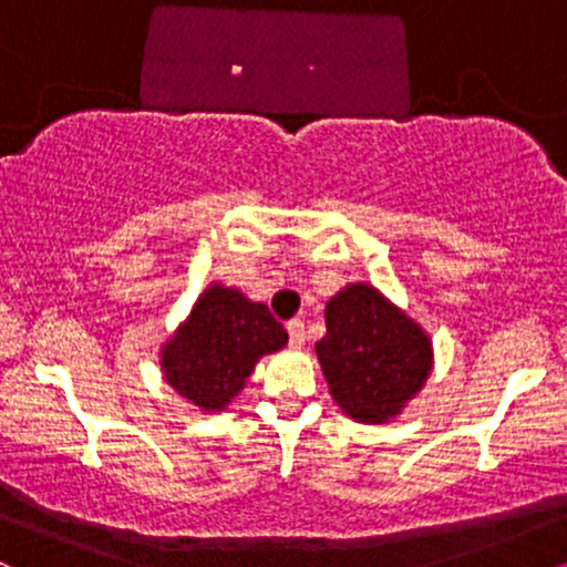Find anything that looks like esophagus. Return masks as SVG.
Returning a JSON list of instances; mask_svg holds the SVG:
<instances>
[{
	"label": "esophagus",
	"instance_id": "obj_1",
	"mask_svg": "<svg viewBox=\"0 0 567 567\" xmlns=\"http://www.w3.org/2000/svg\"><path fill=\"white\" fill-rule=\"evenodd\" d=\"M288 336H290V347H303V341H306L303 322L301 320H290L288 322Z\"/></svg>",
	"mask_w": 567,
	"mask_h": 567
}]
</instances>
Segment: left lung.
<instances>
[{"label":"left lung","instance_id":"left-lung-1","mask_svg":"<svg viewBox=\"0 0 567 567\" xmlns=\"http://www.w3.org/2000/svg\"><path fill=\"white\" fill-rule=\"evenodd\" d=\"M328 333L317 357L347 415L381 424L424 386L432 343L424 330L370 285H349L324 309Z\"/></svg>","mask_w":567,"mask_h":567}]
</instances>
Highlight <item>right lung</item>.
<instances>
[{
	"instance_id": "right-lung-1",
	"label": "right lung",
	"mask_w": 567,
	"mask_h": 567,
	"mask_svg": "<svg viewBox=\"0 0 567 567\" xmlns=\"http://www.w3.org/2000/svg\"><path fill=\"white\" fill-rule=\"evenodd\" d=\"M288 333L269 306L243 292L210 288L192 309L184 328L162 349L167 383L194 405L220 410L245 386L258 357L282 349Z\"/></svg>"
}]
</instances>
